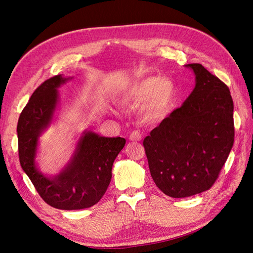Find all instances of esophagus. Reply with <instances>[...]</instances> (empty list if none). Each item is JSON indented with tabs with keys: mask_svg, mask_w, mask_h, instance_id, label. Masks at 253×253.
Segmentation results:
<instances>
[{
	"mask_svg": "<svg viewBox=\"0 0 253 253\" xmlns=\"http://www.w3.org/2000/svg\"><path fill=\"white\" fill-rule=\"evenodd\" d=\"M142 138V135L139 131H133L131 134H129V140L131 141H139Z\"/></svg>",
	"mask_w": 253,
	"mask_h": 253,
	"instance_id": "34e87169",
	"label": "esophagus"
}]
</instances>
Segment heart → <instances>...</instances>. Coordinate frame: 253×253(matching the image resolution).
I'll list each match as a JSON object with an SVG mask.
<instances>
[{
    "mask_svg": "<svg viewBox=\"0 0 253 253\" xmlns=\"http://www.w3.org/2000/svg\"><path fill=\"white\" fill-rule=\"evenodd\" d=\"M175 99L174 83L160 76H151L134 84L121 96L120 101L126 105L142 106V116L149 122L163 120L171 111Z\"/></svg>",
    "mask_w": 253,
    "mask_h": 253,
    "instance_id": "heart-1",
    "label": "heart"
}]
</instances>
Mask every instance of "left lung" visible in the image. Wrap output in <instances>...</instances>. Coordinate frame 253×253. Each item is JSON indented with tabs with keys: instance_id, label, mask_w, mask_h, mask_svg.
Segmentation results:
<instances>
[{
	"instance_id": "left-lung-1",
	"label": "left lung",
	"mask_w": 253,
	"mask_h": 253,
	"mask_svg": "<svg viewBox=\"0 0 253 253\" xmlns=\"http://www.w3.org/2000/svg\"><path fill=\"white\" fill-rule=\"evenodd\" d=\"M195 87L143 140L153 180L174 198L209 190L234 141L233 100L226 84L198 63L187 64Z\"/></svg>"
}]
</instances>
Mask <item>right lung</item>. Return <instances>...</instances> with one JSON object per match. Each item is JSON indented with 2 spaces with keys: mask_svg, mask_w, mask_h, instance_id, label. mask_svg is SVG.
I'll return each instance as SVG.
<instances>
[{
  "mask_svg": "<svg viewBox=\"0 0 253 253\" xmlns=\"http://www.w3.org/2000/svg\"><path fill=\"white\" fill-rule=\"evenodd\" d=\"M71 77L55 76L30 97L18 121L19 158L23 171L43 201L61 210H80L96 205L112 178V167L126 139L84 131L70 162L59 174H43L37 167L39 137L52 121L59 104L58 88Z\"/></svg>",
  "mask_w": 253,
  "mask_h": 253,
  "instance_id": "add662e5",
  "label": "right lung"
}]
</instances>
